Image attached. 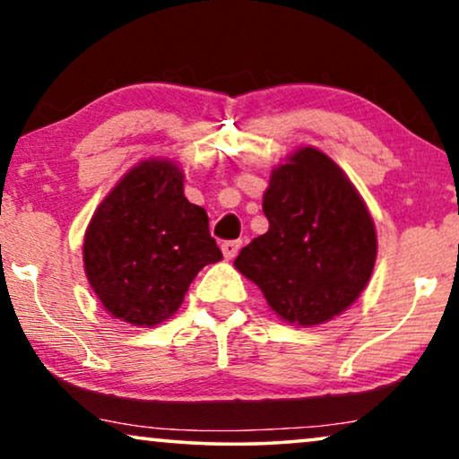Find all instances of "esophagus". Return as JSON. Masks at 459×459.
<instances>
[{
    "mask_svg": "<svg viewBox=\"0 0 459 459\" xmlns=\"http://www.w3.org/2000/svg\"><path fill=\"white\" fill-rule=\"evenodd\" d=\"M242 242L240 240H228L221 244V250H223V256L225 259H234V256L238 255V250H240Z\"/></svg>",
    "mask_w": 459,
    "mask_h": 459,
    "instance_id": "obj_1",
    "label": "esophagus"
}]
</instances>
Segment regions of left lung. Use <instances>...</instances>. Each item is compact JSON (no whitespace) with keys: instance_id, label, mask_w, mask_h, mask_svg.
<instances>
[{"instance_id":"1","label":"left lung","mask_w":459,"mask_h":459,"mask_svg":"<svg viewBox=\"0 0 459 459\" xmlns=\"http://www.w3.org/2000/svg\"><path fill=\"white\" fill-rule=\"evenodd\" d=\"M263 212L269 230L240 250L238 272L288 324L309 328L347 311L378 255L374 219L347 173L322 150L299 148L272 171Z\"/></svg>"}]
</instances>
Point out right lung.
Here are the masks:
<instances>
[{
	"label": "right lung",
	"mask_w": 459,
	"mask_h": 459,
	"mask_svg": "<svg viewBox=\"0 0 459 459\" xmlns=\"http://www.w3.org/2000/svg\"><path fill=\"white\" fill-rule=\"evenodd\" d=\"M221 259L206 211L184 196V171L167 159L129 169L83 238L91 290L112 317L137 328L167 322L200 269Z\"/></svg>",
	"instance_id": "add662e5"
}]
</instances>
